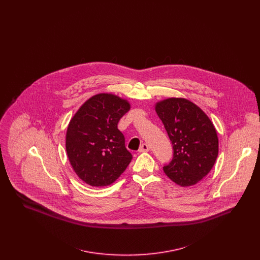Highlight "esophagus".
I'll use <instances>...</instances> for the list:
<instances>
[{
	"label": "esophagus",
	"mask_w": 260,
	"mask_h": 260,
	"mask_svg": "<svg viewBox=\"0 0 260 260\" xmlns=\"http://www.w3.org/2000/svg\"><path fill=\"white\" fill-rule=\"evenodd\" d=\"M150 148H149L148 145L146 143H143L140 145V147L138 149V152L139 153H142V152H148Z\"/></svg>",
	"instance_id": "obj_1"
}]
</instances>
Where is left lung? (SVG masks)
I'll return each mask as SVG.
<instances>
[{
	"instance_id": "obj_1",
	"label": "left lung",
	"mask_w": 260,
	"mask_h": 260,
	"mask_svg": "<svg viewBox=\"0 0 260 260\" xmlns=\"http://www.w3.org/2000/svg\"><path fill=\"white\" fill-rule=\"evenodd\" d=\"M155 110L173 143V160L164 172L177 185L197 184L211 171L218 155L214 125L199 106L182 98L161 100Z\"/></svg>"
}]
</instances>
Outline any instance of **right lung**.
<instances>
[{
  "label": "right lung",
  "instance_id": "add662e5",
  "mask_svg": "<svg viewBox=\"0 0 260 260\" xmlns=\"http://www.w3.org/2000/svg\"><path fill=\"white\" fill-rule=\"evenodd\" d=\"M129 109L126 99L99 93L87 99L70 120L67 156L76 174L88 185H110L132 161L124 135L118 129L120 119Z\"/></svg>",
  "mask_w": 260,
  "mask_h": 260
}]
</instances>
